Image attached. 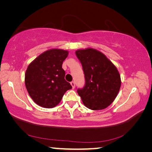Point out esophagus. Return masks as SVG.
Returning <instances> with one entry per match:
<instances>
[{"mask_svg": "<svg viewBox=\"0 0 152 152\" xmlns=\"http://www.w3.org/2000/svg\"><path fill=\"white\" fill-rule=\"evenodd\" d=\"M70 84H71V86H72V88H74V86H75V82H74V81L71 82H70Z\"/></svg>", "mask_w": 152, "mask_h": 152, "instance_id": "1", "label": "esophagus"}]
</instances>
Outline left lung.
Returning a JSON list of instances; mask_svg holds the SVG:
<instances>
[{"label":"left lung","instance_id":"left-lung-1","mask_svg":"<svg viewBox=\"0 0 152 152\" xmlns=\"http://www.w3.org/2000/svg\"><path fill=\"white\" fill-rule=\"evenodd\" d=\"M76 55L85 78V85L77 90L82 102L91 110L105 109L114 101L121 84L116 66L95 49L78 50Z\"/></svg>","mask_w":152,"mask_h":152}]
</instances>
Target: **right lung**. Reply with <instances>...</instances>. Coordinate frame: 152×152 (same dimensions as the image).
<instances>
[{"label":"right lung","mask_w":152,"mask_h":152,"mask_svg":"<svg viewBox=\"0 0 152 152\" xmlns=\"http://www.w3.org/2000/svg\"><path fill=\"white\" fill-rule=\"evenodd\" d=\"M68 51L51 49L40 54L27 67L25 83L29 96L36 104L53 108L61 101L65 92L72 87L67 82L63 61Z\"/></svg>","instance_id":"1"}]
</instances>
